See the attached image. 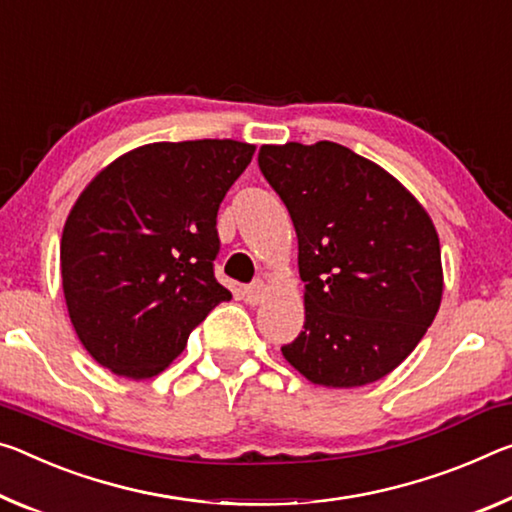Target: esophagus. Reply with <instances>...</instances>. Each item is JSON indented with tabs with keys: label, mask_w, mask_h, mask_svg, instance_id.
<instances>
[{
	"label": "esophagus",
	"mask_w": 512,
	"mask_h": 512,
	"mask_svg": "<svg viewBox=\"0 0 512 512\" xmlns=\"http://www.w3.org/2000/svg\"><path fill=\"white\" fill-rule=\"evenodd\" d=\"M266 291H269V287H266V282L264 280H257L250 287L243 289V300H246L248 305H259V303H264Z\"/></svg>",
	"instance_id": "1"
}]
</instances>
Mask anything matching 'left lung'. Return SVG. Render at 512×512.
I'll return each instance as SVG.
<instances>
[{"mask_svg":"<svg viewBox=\"0 0 512 512\" xmlns=\"http://www.w3.org/2000/svg\"><path fill=\"white\" fill-rule=\"evenodd\" d=\"M257 161L294 221L305 282L303 332L282 355L314 385L376 383L440 310L431 216L394 175L339 143L262 145Z\"/></svg>","mask_w":512,"mask_h":512,"instance_id":"1","label":"left lung"}]
</instances>
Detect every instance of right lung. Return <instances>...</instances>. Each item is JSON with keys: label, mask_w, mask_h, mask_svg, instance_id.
I'll list each match as a JSON object with an SVG mask.
<instances>
[{"label": "right lung", "mask_w": 512, "mask_h": 512, "mask_svg": "<svg viewBox=\"0 0 512 512\" xmlns=\"http://www.w3.org/2000/svg\"><path fill=\"white\" fill-rule=\"evenodd\" d=\"M255 145L148 143L104 166L63 225L61 280L88 355L145 380L184 351L191 330L232 294L214 278L216 214Z\"/></svg>", "instance_id": "add662e5"}]
</instances>
